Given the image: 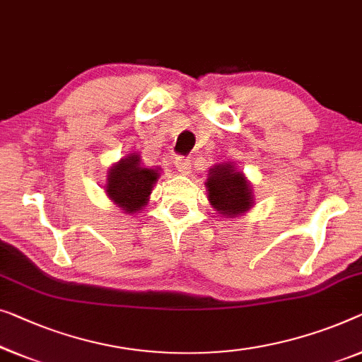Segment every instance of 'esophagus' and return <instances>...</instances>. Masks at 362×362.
Instances as JSON below:
<instances>
[{
	"instance_id": "obj_1",
	"label": "esophagus",
	"mask_w": 362,
	"mask_h": 362,
	"mask_svg": "<svg viewBox=\"0 0 362 362\" xmlns=\"http://www.w3.org/2000/svg\"><path fill=\"white\" fill-rule=\"evenodd\" d=\"M175 165H176V168H177V171H181L182 175H191V170H192V166H191V161L189 160H186V158H182V156H177V158L175 160Z\"/></svg>"
}]
</instances>
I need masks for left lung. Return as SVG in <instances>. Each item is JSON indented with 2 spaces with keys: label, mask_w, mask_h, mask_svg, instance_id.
Listing matches in <instances>:
<instances>
[{
  "label": "left lung",
  "mask_w": 362,
  "mask_h": 362,
  "mask_svg": "<svg viewBox=\"0 0 362 362\" xmlns=\"http://www.w3.org/2000/svg\"><path fill=\"white\" fill-rule=\"evenodd\" d=\"M207 199L220 217H242L255 206L251 181L235 163H217L209 170L206 181Z\"/></svg>",
  "instance_id": "8db88e82"
}]
</instances>
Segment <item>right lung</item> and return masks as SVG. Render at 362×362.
Listing matches in <instances>:
<instances>
[{
    "label": "right lung",
    "mask_w": 362,
    "mask_h": 362,
    "mask_svg": "<svg viewBox=\"0 0 362 362\" xmlns=\"http://www.w3.org/2000/svg\"><path fill=\"white\" fill-rule=\"evenodd\" d=\"M161 176L160 166L146 168L140 153H129L109 166L104 192L124 214L134 216L148 204L153 186Z\"/></svg>",
    "instance_id": "1"
}]
</instances>
